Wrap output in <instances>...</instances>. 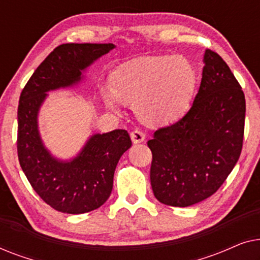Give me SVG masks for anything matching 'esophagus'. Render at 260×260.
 I'll return each instance as SVG.
<instances>
[{
  "label": "esophagus",
  "instance_id": "1",
  "mask_svg": "<svg viewBox=\"0 0 260 260\" xmlns=\"http://www.w3.org/2000/svg\"><path fill=\"white\" fill-rule=\"evenodd\" d=\"M130 136H131V140H133V142H134L135 144L142 143V142L145 140V134L142 130H140V129H136V130L131 131Z\"/></svg>",
  "mask_w": 260,
  "mask_h": 260
}]
</instances>
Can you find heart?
<instances>
[{"label": "heart", "mask_w": 260, "mask_h": 260, "mask_svg": "<svg viewBox=\"0 0 260 260\" xmlns=\"http://www.w3.org/2000/svg\"><path fill=\"white\" fill-rule=\"evenodd\" d=\"M115 93L103 90L109 109L119 111L120 100L136 103L141 117L167 124L182 115L195 85V71L180 55H148L119 66L111 76Z\"/></svg>", "instance_id": "1"}]
</instances>
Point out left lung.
Masks as SVG:
<instances>
[{
    "label": "left lung",
    "mask_w": 260,
    "mask_h": 260,
    "mask_svg": "<svg viewBox=\"0 0 260 260\" xmlns=\"http://www.w3.org/2000/svg\"><path fill=\"white\" fill-rule=\"evenodd\" d=\"M204 62L189 111L148 141L152 191L174 207H188L214 194L243 148L246 104L241 86L218 53L206 49Z\"/></svg>",
    "instance_id": "8db88e82"
}]
</instances>
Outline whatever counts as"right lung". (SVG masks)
I'll list each match as a JSON object with an SVG mask.
<instances>
[{"mask_svg": "<svg viewBox=\"0 0 260 260\" xmlns=\"http://www.w3.org/2000/svg\"><path fill=\"white\" fill-rule=\"evenodd\" d=\"M115 47L113 44L60 45L39 65L21 92L17 110L20 166L39 197L67 214L91 212L108 200L117 163L131 147V140L122 129L92 135L76 157L61 161L42 143L39 110L47 92L78 84L84 70Z\"/></svg>", "mask_w": 260, "mask_h": 260, "instance_id": "1", "label": "right lung"}]
</instances>
